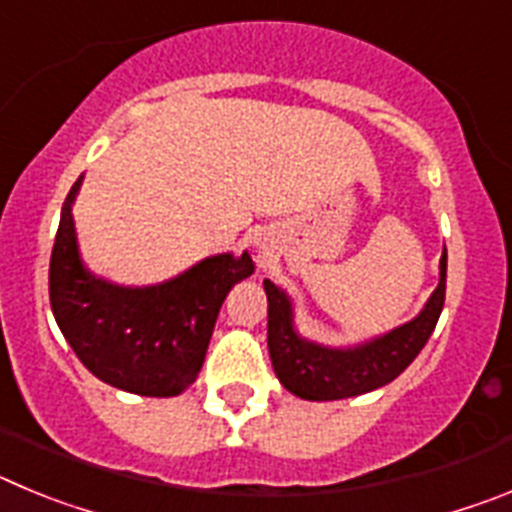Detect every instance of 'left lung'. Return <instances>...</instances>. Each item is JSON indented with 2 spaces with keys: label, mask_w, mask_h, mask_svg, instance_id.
I'll return each mask as SVG.
<instances>
[{
  "label": "left lung",
  "mask_w": 512,
  "mask_h": 512,
  "mask_svg": "<svg viewBox=\"0 0 512 512\" xmlns=\"http://www.w3.org/2000/svg\"><path fill=\"white\" fill-rule=\"evenodd\" d=\"M436 292L410 323L348 348L307 341L295 330V312L287 292L264 279L269 300V356L284 390L302 400H343L372 392L400 377L428 343L446 300V248Z\"/></svg>",
  "instance_id": "obj_1"
}]
</instances>
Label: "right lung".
<instances>
[{"mask_svg": "<svg viewBox=\"0 0 512 512\" xmlns=\"http://www.w3.org/2000/svg\"><path fill=\"white\" fill-rule=\"evenodd\" d=\"M81 179L61 207L48 271L58 328L102 382L143 397L179 395L200 374L225 295L253 274L251 256L217 253L151 287L94 277L79 256L71 215Z\"/></svg>", "mask_w": 512, "mask_h": 512, "instance_id": "obj_1", "label": "right lung"}]
</instances>
